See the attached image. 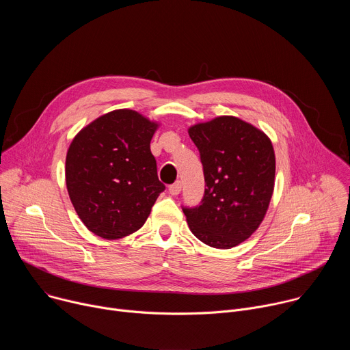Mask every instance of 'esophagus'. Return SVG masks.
Returning <instances> with one entry per match:
<instances>
[{"label":"esophagus","instance_id":"34e87169","mask_svg":"<svg viewBox=\"0 0 350 350\" xmlns=\"http://www.w3.org/2000/svg\"><path fill=\"white\" fill-rule=\"evenodd\" d=\"M181 191V181H176L172 185H169V192L172 195H178Z\"/></svg>","mask_w":350,"mask_h":350}]
</instances>
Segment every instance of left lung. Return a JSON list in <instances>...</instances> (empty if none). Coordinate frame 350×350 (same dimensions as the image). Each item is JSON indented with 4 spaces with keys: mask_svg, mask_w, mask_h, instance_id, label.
<instances>
[{
    "mask_svg": "<svg viewBox=\"0 0 350 350\" xmlns=\"http://www.w3.org/2000/svg\"><path fill=\"white\" fill-rule=\"evenodd\" d=\"M201 157L205 193L193 208L181 206L192 234L230 249L260 226L274 189L275 157L269 137L238 118L220 116L189 127Z\"/></svg>",
    "mask_w": 350,
    "mask_h": 350,
    "instance_id": "8db88e82",
    "label": "left lung"
}]
</instances>
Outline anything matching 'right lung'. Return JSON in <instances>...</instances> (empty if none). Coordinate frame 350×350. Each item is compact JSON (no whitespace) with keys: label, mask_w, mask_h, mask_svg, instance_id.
Instances as JSON below:
<instances>
[{"label":"right lung","mask_w":350,"mask_h":350,"mask_svg":"<svg viewBox=\"0 0 350 350\" xmlns=\"http://www.w3.org/2000/svg\"><path fill=\"white\" fill-rule=\"evenodd\" d=\"M157 127L138 112L119 109L72 141L66 187L79 217L95 235L118 239L139 230L165 191L149 148Z\"/></svg>","instance_id":"obj_1"}]
</instances>
